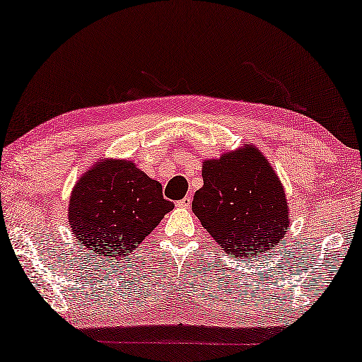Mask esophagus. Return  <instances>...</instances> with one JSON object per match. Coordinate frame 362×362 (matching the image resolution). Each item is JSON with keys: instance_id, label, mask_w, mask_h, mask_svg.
I'll use <instances>...</instances> for the list:
<instances>
[{"instance_id": "obj_1", "label": "esophagus", "mask_w": 362, "mask_h": 362, "mask_svg": "<svg viewBox=\"0 0 362 362\" xmlns=\"http://www.w3.org/2000/svg\"><path fill=\"white\" fill-rule=\"evenodd\" d=\"M191 204H192V199L191 197H185V199H181V200L176 202V206L189 208V206H191Z\"/></svg>"}]
</instances>
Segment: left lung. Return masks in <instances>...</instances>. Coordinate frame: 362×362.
Segmentation results:
<instances>
[{
	"label": "left lung",
	"mask_w": 362,
	"mask_h": 362,
	"mask_svg": "<svg viewBox=\"0 0 362 362\" xmlns=\"http://www.w3.org/2000/svg\"><path fill=\"white\" fill-rule=\"evenodd\" d=\"M204 186L192 211L232 257L274 250L289 227V208L276 171L255 144L202 163Z\"/></svg>",
	"instance_id": "8db88e82"
}]
</instances>
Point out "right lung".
Returning a JSON list of instances; mask_svg holds the SVG:
<instances>
[{
    "mask_svg": "<svg viewBox=\"0 0 362 362\" xmlns=\"http://www.w3.org/2000/svg\"><path fill=\"white\" fill-rule=\"evenodd\" d=\"M175 208L162 185L133 160L100 158L76 182L68 223L82 246L105 257L129 255Z\"/></svg>",
    "mask_w": 362,
    "mask_h": 362,
    "instance_id": "1",
    "label": "right lung"
}]
</instances>
